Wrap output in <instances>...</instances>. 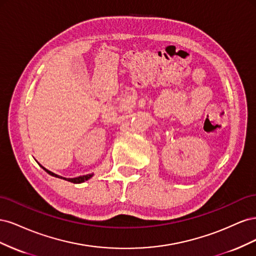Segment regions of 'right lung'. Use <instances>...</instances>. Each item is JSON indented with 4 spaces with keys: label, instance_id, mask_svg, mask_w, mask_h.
<instances>
[{
    "label": "right lung",
    "instance_id": "obj_1",
    "mask_svg": "<svg viewBox=\"0 0 256 256\" xmlns=\"http://www.w3.org/2000/svg\"><path fill=\"white\" fill-rule=\"evenodd\" d=\"M42 168L46 172L49 173V174H50V175H52V176H56V177H58V178H63V180H68V182H74V184H80V182H85V180H88V178H90V177L92 176V174H88V175H83V176H79V177H76V178H67V180H66V178H64V177L58 176V175H56V174H54V173L50 172L49 170L44 168V166H42Z\"/></svg>",
    "mask_w": 256,
    "mask_h": 256
}]
</instances>
